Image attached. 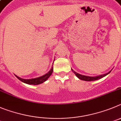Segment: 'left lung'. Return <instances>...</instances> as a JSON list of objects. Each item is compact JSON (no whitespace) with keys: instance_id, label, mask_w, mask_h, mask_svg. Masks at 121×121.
Returning <instances> with one entry per match:
<instances>
[{"instance_id":"1","label":"left lung","mask_w":121,"mask_h":121,"mask_svg":"<svg viewBox=\"0 0 121 121\" xmlns=\"http://www.w3.org/2000/svg\"><path fill=\"white\" fill-rule=\"evenodd\" d=\"M73 72L75 74V75L78 77L79 79H81V80H83V81H95V80H98L99 79H101V78H103L105 76H106L107 75H108L110 72H109L105 74H103V75H98L96 76V77H89V76H85V75H81V74H79L78 73H77L76 72L74 71L73 69H72Z\"/></svg>"}]
</instances>
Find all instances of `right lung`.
I'll return each instance as SVG.
<instances>
[{
    "label": "right lung",
    "instance_id": "1",
    "mask_svg": "<svg viewBox=\"0 0 121 121\" xmlns=\"http://www.w3.org/2000/svg\"><path fill=\"white\" fill-rule=\"evenodd\" d=\"M52 72H53V67H52V68L51 69V70H50L47 73L44 75L42 76V77H38V78H32V79H23V78H20V77H17V76L16 75V77H17L19 80L22 81V82H24V83L28 84L38 85V84H40L43 83V82H44V81H46V80L49 78L50 76L52 75Z\"/></svg>",
    "mask_w": 121,
    "mask_h": 121
}]
</instances>
